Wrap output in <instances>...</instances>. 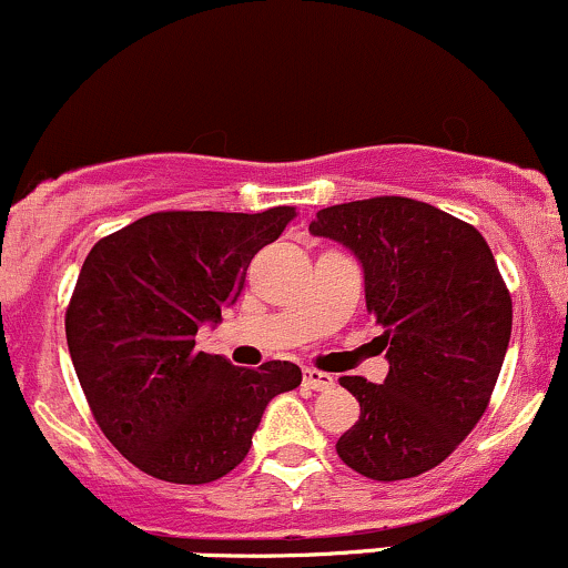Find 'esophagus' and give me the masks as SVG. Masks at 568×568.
<instances>
[{
  "label": "esophagus",
  "mask_w": 568,
  "mask_h": 568,
  "mask_svg": "<svg viewBox=\"0 0 568 568\" xmlns=\"http://www.w3.org/2000/svg\"><path fill=\"white\" fill-rule=\"evenodd\" d=\"M303 382H306V387L314 389V393H327V389L335 387L333 376L325 374V371H316V368L303 371Z\"/></svg>",
  "instance_id": "esophagus-1"
}]
</instances>
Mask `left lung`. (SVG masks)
I'll use <instances>...</instances> for the list:
<instances>
[{
  "instance_id": "8db88e82",
  "label": "left lung",
  "mask_w": 568,
  "mask_h": 568,
  "mask_svg": "<svg viewBox=\"0 0 568 568\" xmlns=\"http://www.w3.org/2000/svg\"><path fill=\"white\" fill-rule=\"evenodd\" d=\"M308 230L363 262L389 359L384 384L338 379L359 419L335 453L368 479L419 477L474 430L501 374L511 297L490 246L474 224L395 194L322 209Z\"/></svg>"
}]
</instances>
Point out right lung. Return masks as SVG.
Instances as JSON below:
<instances>
[{"mask_svg":"<svg viewBox=\"0 0 568 568\" xmlns=\"http://www.w3.org/2000/svg\"><path fill=\"white\" fill-rule=\"evenodd\" d=\"M295 216L160 211L100 237L64 314L67 346L97 425L132 466L173 485L222 479L252 447L267 400L301 384L271 359L235 368L194 349L222 320L246 267Z\"/></svg>","mask_w":568,"mask_h":568,"instance_id":"add662e5","label":"right lung"}]
</instances>
